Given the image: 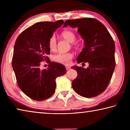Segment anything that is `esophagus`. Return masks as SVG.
I'll return each instance as SVG.
<instances>
[{
    "mask_svg": "<svg viewBox=\"0 0 130 130\" xmlns=\"http://www.w3.org/2000/svg\"><path fill=\"white\" fill-rule=\"evenodd\" d=\"M66 69H67V70H69L70 69V67H68V66H66Z\"/></svg>",
    "mask_w": 130,
    "mask_h": 130,
    "instance_id": "esophagus-1",
    "label": "esophagus"
}]
</instances>
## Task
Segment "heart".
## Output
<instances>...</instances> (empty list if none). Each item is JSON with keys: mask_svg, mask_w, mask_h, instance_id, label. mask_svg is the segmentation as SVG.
<instances>
[{"mask_svg": "<svg viewBox=\"0 0 130 130\" xmlns=\"http://www.w3.org/2000/svg\"><path fill=\"white\" fill-rule=\"evenodd\" d=\"M61 36L65 40L71 42L73 46L76 45V43L73 42L76 39V35L73 31L69 30H65L61 33ZM48 44H49V47L50 50L52 51L56 50L57 47V41L54 36H52L49 38ZM73 53L71 52L67 53H57L53 56V60L57 62L68 65L72 59L73 58Z\"/></svg>", "mask_w": 130, "mask_h": 130, "instance_id": "1", "label": "heart"}]
</instances>
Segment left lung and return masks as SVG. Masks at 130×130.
I'll use <instances>...</instances> for the list:
<instances>
[{
    "mask_svg": "<svg viewBox=\"0 0 130 130\" xmlns=\"http://www.w3.org/2000/svg\"><path fill=\"white\" fill-rule=\"evenodd\" d=\"M68 25L78 27V33L84 39L85 47L77 61L89 63L87 69L72 67L77 72V77L72 83V87L79 95L93 98L105 91L112 76L115 68L113 39L105 26L92 18L67 20L63 27Z\"/></svg>",
    "mask_w": 130,
    "mask_h": 130,
    "instance_id": "obj_1",
    "label": "left lung"
}]
</instances>
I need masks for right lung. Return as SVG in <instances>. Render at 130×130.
<instances>
[{
  "instance_id": "right-lung-1",
  "label": "right lung",
  "mask_w": 130,
  "mask_h": 130,
  "mask_svg": "<svg viewBox=\"0 0 130 130\" xmlns=\"http://www.w3.org/2000/svg\"><path fill=\"white\" fill-rule=\"evenodd\" d=\"M64 22H41L26 28L15 41L12 66L18 85L24 93L34 100L47 99L54 94L56 79L67 72L64 65L50 62L49 39ZM50 63L41 70L42 61Z\"/></svg>"
}]
</instances>
